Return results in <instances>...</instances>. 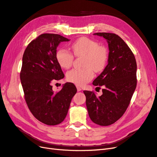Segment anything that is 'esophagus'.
I'll use <instances>...</instances> for the list:
<instances>
[{"label": "esophagus", "instance_id": "34e87169", "mask_svg": "<svg viewBox=\"0 0 157 157\" xmlns=\"http://www.w3.org/2000/svg\"><path fill=\"white\" fill-rule=\"evenodd\" d=\"M77 91H78V92H80V91H81V90H82V89L80 88V87H78V86H77Z\"/></svg>", "mask_w": 157, "mask_h": 157}]
</instances>
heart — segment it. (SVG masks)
<instances>
[{
	"label": "heart",
	"instance_id": "heart-1",
	"mask_svg": "<svg viewBox=\"0 0 157 157\" xmlns=\"http://www.w3.org/2000/svg\"><path fill=\"white\" fill-rule=\"evenodd\" d=\"M75 56H84L83 67L80 69H73L67 73V80L77 86H83L94 77V71L99 73L105 68L108 52L103 46L88 37L79 38L71 45ZM56 60L61 67L67 69L73 64L74 57L69 51L59 49L56 54Z\"/></svg>",
	"mask_w": 157,
	"mask_h": 157
}]
</instances>
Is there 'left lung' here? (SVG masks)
<instances>
[{
    "mask_svg": "<svg viewBox=\"0 0 157 157\" xmlns=\"http://www.w3.org/2000/svg\"><path fill=\"white\" fill-rule=\"evenodd\" d=\"M94 35L103 37L108 43V63L92 83L104 88L101 96L86 90L84 94L90 119L96 124L109 126L119 119L129 105L136 88L137 64L134 54L119 36L109 33Z\"/></svg>",
    "mask_w": 157,
    "mask_h": 157,
    "instance_id": "1",
    "label": "left lung"
}]
</instances>
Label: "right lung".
Returning a JSON list of instances; mask_svg holds the SVG:
<instances>
[{
	"mask_svg": "<svg viewBox=\"0 0 157 157\" xmlns=\"http://www.w3.org/2000/svg\"><path fill=\"white\" fill-rule=\"evenodd\" d=\"M69 40L60 35L44 33L28 44L23 56L20 80L25 101L33 116L47 125L64 121L77 91L73 83L64 84L58 92L51 85L64 78L56 60V49L61 42Z\"/></svg>",
	"mask_w": 157,
	"mask_h": 157,
	"instance_id": "add662e5",
	"label": "right lung"
}]
</instances>
